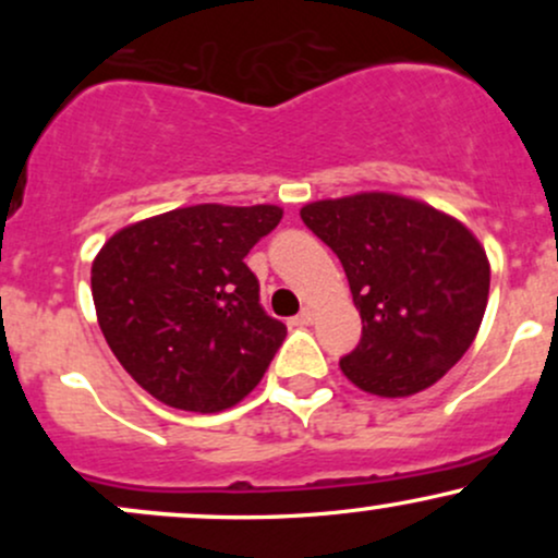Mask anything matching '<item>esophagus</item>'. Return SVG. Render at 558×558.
<instances>
[{"label": "esophagus", "mask_w": 558, "mask_h": 558, "mask_svg": "<svg viewBox=\"0 0 558 558\" xmlns=\"http://www.w3.org/2000/svg\"><path fill=\"white\" fill-rule=\"evenodd\" d=\"M312 319H315L312 310H301L296 317H291V325L293 328H306V325H312Z\"/></svg>", "instance_id": "1"}]
</instances>
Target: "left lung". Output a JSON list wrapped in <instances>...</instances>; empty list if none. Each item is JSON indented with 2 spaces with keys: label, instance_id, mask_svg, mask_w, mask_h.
I'll list each match as a JSON object with an SVG mask.
<instances>
[{
  "label": "left lung",
  "instance_id": "8db88e82",
  "mask_svg": "<svg viewBox=\"0 0 558 558\" xmlns=\"http://www.w3.org/2000/svg\"><path fill=\"white\" fill-rule=\"evenodd\" d=\"M304 226L341 259L362 338L341 356L354 386L386 399L438 383L475 341L490 265L462 222L396 194L325 198Z\"/></svg>",
  "mask_w": 558,
  "mask_h": 558
}]
</instances>
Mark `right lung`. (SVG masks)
Listing matches in <instances>:
<instances>
[{"instance_id": "1", "label": "right lung", "mask_w": 558, "mask_h": 558, "mask_svg": "<svg viewBox=\"0 0 558 558\" xmlns=\"http://www.w3.org/2000/svg\"><path fill=\"white\" fill-rule=\"evenodd\" d=\"M280 217L272 204H196L128 226L96 254L99 328L155 399L209 414L262 380L286 325L259 304V280L243 257Z\"/></svg>"}]
</instances>
